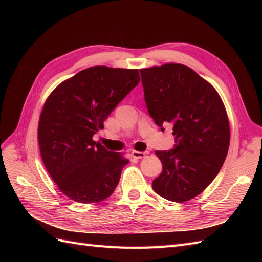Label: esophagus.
I'll list each match as a JSON object with an SVG mask.
<instances>
[{
  "instance_id": "34e87169",
  "label": "esophagus",
  "mask_w": 262,
  "mask_h": 262,
  "mask_svg": "<svg viewBox=\"0 0 262 262\" xmlns=\"http://www.w3.org/2000/svg\"><path fill=\"white\" fill-rule=\"evenodd\" d=\"M148 150H144V152H138V150H132L131 152V156L133 158H137V160H141V158L145 157L146 155H148Z\"/></svg>"
}]
</instances>
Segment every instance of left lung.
<instances>
[{"label":"left lung","instance_id":"8db88e82","mask_svg":"<svg viewBox=\"0 0 262 262\" xmlns=\"http://www.w3.org/2000/svg\"><path fill=\"white\" fill-rule=\"evenodd\" d=\"M149 116L161 126L172 123L175 147L156 150L163 170L154 191L173 202L200 194L223 166L229 122L215 89L195 71L177 63L140 70Z\"/></svg>","mask_w":262,"mask_h":262}]
</instances>
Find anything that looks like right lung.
I'll return each instance as SVG.
<instances>
[{
  "instance_id": "1",
  "label": "right lung",
  "mask_w": 262,
  "mask_h": 262,
  "mask_svg": "<svg viewBox=\"0 0 262 262\" xmlns=\"http://www.w3.org/2000/svg\"><path fill=\"white\" fill-rule=\"evenodd\" d=\"M139 82L136 69L92 67L62 82L47 98L39 147L49 175L70 199L97 203L115 191L129 160L93 137Z\"/></svg>"
}]
</instances>
